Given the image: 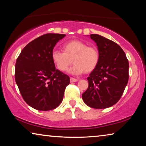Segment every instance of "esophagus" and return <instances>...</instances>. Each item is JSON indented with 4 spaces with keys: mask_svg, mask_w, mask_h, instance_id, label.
I'll list each match as a JSON object with an SVG mask.
<instances>
[{
    "mask_svg": "<svg viewBox=\"0 0 146 146\" xmlns=\"http://www.w3.org/2000/svg\"><path fill=\"white\" fill-rule=\"evenodd\" d=\"M70 81H71V82H77V81H78V79H76V78H75L71 77V78H70Z\"/></svg>",
    "mask_w": 146,
    "mask_h": 146,
    "instance_id": "34e87169",
    "label": "esophagus"
}]
</instances>
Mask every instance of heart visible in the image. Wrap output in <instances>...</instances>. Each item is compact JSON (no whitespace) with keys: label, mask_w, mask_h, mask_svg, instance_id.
<instances>
[{"label":"heart","mask_w":146,"mask_h":146,"mask_svg":"<svg viewBox=\"0 0 146 146\" xmlns=\"http://www.w3.org/2000/svg\"><path fill=\"white\" fill-rule=\"evenodd\" d=\"M64 52L53 50L51 59L55 67L60 71H66L72 64L70 72L79 75L83 72L90 73L95 70L100 60V54L95 46H88L87 44L78 40L68 42L63 46Z\"/></svg>","instance_id":"b5f03b06"}]
</instances>
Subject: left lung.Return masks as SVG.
I'll use <instances>...</instances> for the list:
<instances>
[{
	"mask_svg": "<svg viewBox=\"0 0 146 146\" xmlns=\"http://www.w3.org/2000/svg\"><path fill=\"white\" fill-rule=\"evenodd\" d=\"M95 42L100 60L88 77L89 86L82 94L86 105L105 109L115 104L122 97L129 79V62L119 45L97 34L90 35Z\"/></svg>",
	"mask_w": 146,
	"mask_h": 146,
	"instance_id": "left-lung-1",
	"label": "left lung"
}]
</instances>
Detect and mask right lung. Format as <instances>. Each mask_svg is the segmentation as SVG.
<instances>
[{"mask_svg":"<svg viewBox=\"0 0 146 146\" xmlns=\"http://www.w3.org/2000/svg\"><path fill=\"white\" fill-rule=\"evenodd\" d=\"M66 35L47 33L30 42L17 58L15 78L24 101L35 110L49 111L60 105L70 76L56 70L51 52Z\"/></svg>","mask_w":146,"mask_h":146,"instance_id":"obj_1","label":"right lung"}]
</instances>
